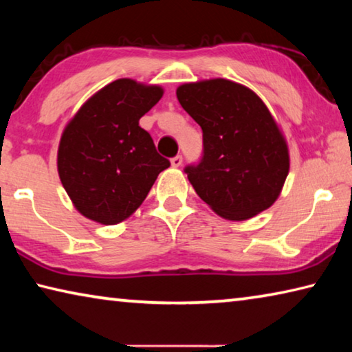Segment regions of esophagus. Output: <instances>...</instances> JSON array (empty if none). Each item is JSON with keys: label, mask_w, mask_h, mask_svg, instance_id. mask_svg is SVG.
Returning <instances> with one entry per match:
<instances>
[{"label": "esophagus", "mask_w": 352, "mask_h": 352, "mask_svg": "<svg viewBox=\"0 0 352 352\" xmlns=\"http://www.w3.org/2000/svg\"><path fill=\"white\" fill-rule=\"evenodd\" d=\"M182 163H183V157H182V155H175L174 158H170V164L174 166V168H180Z\"/></svg>", "instance_id": "1"}]
</instances>
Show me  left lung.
<instances>
[{
    "instance_id": "8db88e82",
    "label": "left lung",
    "mask_w": 352,
    "mask_h": 352,
    "mask_svg": "<svg viewBox=\"0 0 352 352\" xmlns=\"http://www.w3.org/2000/svg\"><path fill=\"white\" fill-rule=\"evenodd\" d=\"M177 98L204 132L200 162L184 168L199 197L228 220H247L275 204L289 151L258 94L212 79L184 83Z\"/></svg>"
}]
</instances>
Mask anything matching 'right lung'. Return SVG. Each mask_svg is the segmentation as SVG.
Listing matches in <instances>:
<instances>
[{
    "label": "right lung",
    "mask_w": 352,
    "mask_h": 352,
    "mask_svg": "<svg viewBox=\"0 0 352 352\" xmlns=\"http://www.w3.org/2000/svg\"><path fill=\"white\" fill-rule=\"evenodd\" d=\"M163 96L157 85L118 79L87 100L63 130L58 175L83 216L115 225L135 212L170 163L140 119Z\"/></svg>",
    "instance_id": "add662e5"
}]
</instances>
